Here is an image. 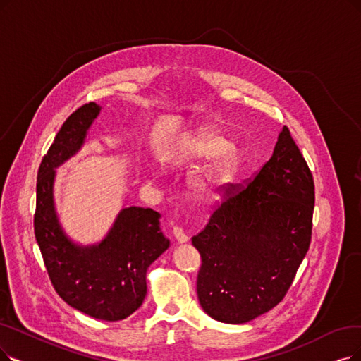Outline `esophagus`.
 Masks as SVG:
<instances>
[{
	"label": "esophagus",
	"instance_id": "obj_1",
	"mask_svg": "<svg viewBox=\"0 0 361 361\" xmlns=\"http://www.w3.org/2000/svg\"><path fill=\"white\" fill-rule=\"evenodd\" d=\"M173 235H175V238H176L178 243H186V241H188V235L185 234L183 228H180V226H175V228H173Z\"/></svg>",
	"mask_w": 361,
	"mask_h": 361
}]
</instances>
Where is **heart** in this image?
Listing matches in <instances>:
<instances>
[{
  "mask_svg": "<svg viewBox=\"0 0 361 361\" xmlns=\"http://www.w3.org/2000/svg\"><path fill=\"white\" fill-rule=\"evenodd\" d=\"M214 160L191 179V191L200 200H210L233 182L243 167V154L229 140L212 128H201L185 140L173 157V166H192L198 161Z\"/></svg>",
  "mask_w": 361,
  "mask_h": 361,
  "instance_id": "b5f03b06",
  "label": "heart"
}]
</instances>
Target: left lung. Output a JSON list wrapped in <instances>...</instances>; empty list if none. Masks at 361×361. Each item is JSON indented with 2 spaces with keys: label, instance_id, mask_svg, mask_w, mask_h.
<instances>
[{
  "label": "left lung",
  "instance_id": "left-lung-1",
  "mask_svg": "<svg viewBox=\"0 0 361 361\" xmlns=\"http://www.w3.org/2000/svg\"><path fill=\"white\" fill-rule=\"evenodd\" d=\"M225 200L192 237L200 252V305L212 319L241 324L283 300L310 249L311 170L286 126L269 160Z\"/></svg>",
  "mask_w": 361,
  "mask_h": 361
}]
</instances>
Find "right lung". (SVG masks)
I'll return each mask as SVG.
<instances>
[{
	"instance_id": "1",
	"label": "right lung",
	"mask_w": 361,
	"mask_h": 361,
	"mask_svg": "<svg viewBox=\"0 0 361 361\" xmlns=\"http://www.w3.org/2000/svg\"><path fill=\"white\" fill-rule=\"evenodd\" d=\"M100 112L94 102L72 112L42 158L37 178L34 231L50 281L68 305L93 319H127L147 295V269L170 241L160 229V213L126 207L108 235L93 246L71 241L57 219L53 198L54 169L78 152Z\"/></svg>"
}]
</instances>
